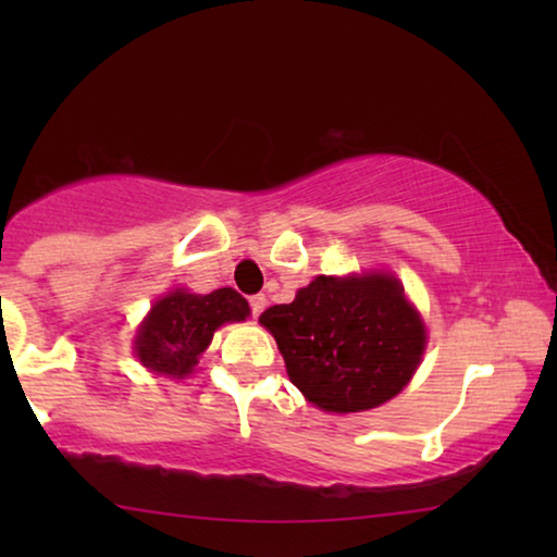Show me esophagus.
Listing matches in <instances>:
<instances>
[{
    "label": "esophagus",
    "mask_w": 557,
    "mask_h": 557,
    "mask_svg": "<svg viewBox=\"0 0 557 557\" xmlns=\"http://www.w3.org/2000/svg\"><path fill=\"white\" fill-rule=\"evenodd\" d=\"M248 304H250V314H253V317H261V311L265 309V296H263V294L250 296Z\"/></svg>",
    "instance_id": "1"
}]
</instances>
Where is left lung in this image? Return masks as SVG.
<instances>
[{
    "instance_id": "1",
    "label": "left lung",
    "mask_w": 557,
    "mask_h": 557,
    "mask_svg": "<svg viewBox=\"0 0 557 557\" xmlns=\"http://www.w3.org/2000/svg\"><path fill=\"white\" fill-rule=\"evenodd\" d=\"M288 377L317 408L357 413L398 395L421 362L425 330L398 278L317 276L261 314Z\"/></svg>"
}]
</instances>
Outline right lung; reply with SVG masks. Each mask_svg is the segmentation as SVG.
<instances>
[{
	"mask_svg": "<svg viewBox=\"0 0 557 557\" xmlns=\"http://www.w3.org/2000/svg\"><path fill=\"white\" fill-rule=\"evenodd\" d=\"M250 314L248 301L233 288L210 294L174 292L151 307L136 334V357L157 372L187 375L208 349L220 324L240 322Z\"/></svg>",
	"mask_w": 557,
	"mask_h": 557,
	"instance_id": "obj_1",
	"label": "right lung"
}]
</instances>
